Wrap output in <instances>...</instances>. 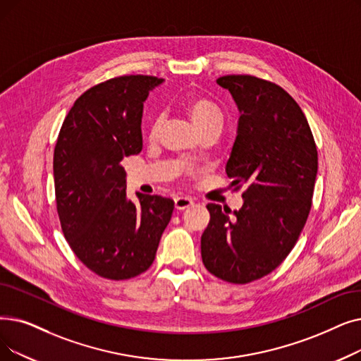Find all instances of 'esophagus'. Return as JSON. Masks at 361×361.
Here are the masks:
<instances>
[{
    "mask_svg": "<svg viewBox=\"0 0 361 361\" xmlns=\"http://www.w3.org/2000/svg\"><path fill=\"white\" fill-rule=\"evenodd\" d=\"M174 203H176V209L183 211V209H185V208L192 207L195 202H193L190 197H187V196H177V197L174 199Z\"/></svg>",
    "mask_w": 361,
    "mask_h": 361,
    "instance_id": "1",
    "label": "esophagus"
}]
</instances>
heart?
Instances as JSON below:
<instances>
[{
  "mask_svg": "<svg viewBox=\"0 0 361 361\" xmlns=\"http://www.w3.org/2000/svg\"><path fill=\"white\" fill-rule=\"evenodd\" d=\"M185 112L193 122L197 133L207 130H221L223 127V112L219 107L205 97H192L185 103ZM161 128V118H154L150 127V137L154 138L158 135Z\"/></svg>",
  "mask_w": 361,
  "mask_h": 361,
  "instance_id": "heart-1",
  "label": "heart"
}]
</instances>
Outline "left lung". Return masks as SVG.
<instances>
[{
	"label": "left lung",
	"instance_id": "1",
	"mask_svg": "<svg viewBox=\"0 0 361 361\" xmlns=\"http://www.w3.org/2000/svg\"><path fill=\"white\" fill-rule=\"evenodd\" d=\"M239 121L226 172L246 185L240 209L208 203L200 254L207 270L228 283L267 276L289 255L311 209L317 149L301 107L276 84L249 75L218 78Z\"/></svg>",
	"mask_w": 361,
	"mask_h": 361
}]
</instances>
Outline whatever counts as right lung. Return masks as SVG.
<instances>
[{
  "label": "right lung",
  "instance_id": "right-lung-1",
  "mask_svg": "<svg viewBox=\"0 0 361 361\" xmlns=\"http://www.w3.org/2000/svg\"><path fill=\"white\" fill-rule=\"evenodd\" d=\"M162 78L130 75L90 88L78 99L54 149V187L61 230L75 255L111 280L145 273L171 221L174 200L127 196L121 161L143 147V103Z\"/></svg>",
  "mask_w": 361,
  "mask_h": 361
}]
</instances>
